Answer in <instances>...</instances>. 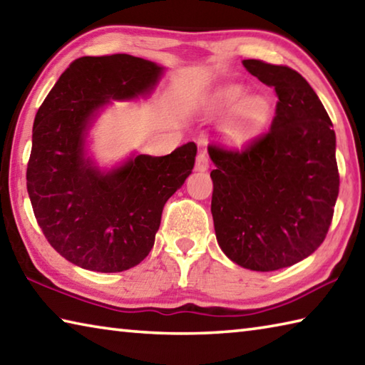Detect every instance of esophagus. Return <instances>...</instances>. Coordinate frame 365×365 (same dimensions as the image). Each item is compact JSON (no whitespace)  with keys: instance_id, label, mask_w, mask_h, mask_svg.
I'll return each mask as SVG.
<instances>
[{"instance_id":"obj_1","label":"esophagus","mask_w":365,"mask_h":365,"mask_svg":"<svg viewBox=\"0 0 365 365\" xmlns=\"http://www.w3.org/2000/svg\"><path fill=\"white\" fill-rule=\"evenodd\" d=\"M210 167V159H208V154H206L205 149H200L197 154V159H195V171H206Z\"/></svg>"}]
</instances>
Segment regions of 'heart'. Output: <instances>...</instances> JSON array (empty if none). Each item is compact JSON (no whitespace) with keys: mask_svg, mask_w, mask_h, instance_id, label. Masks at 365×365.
Instances as JSON below:
<instances>
[{"mask_svg":"<svg viewBox=\"0 0 365 365\" xmlns=\"http://www.w3.org/2000/svg\"><path fill=\"white\" fill-rule=\"evenodd\" d=\"M245 100V91L238 86H230L222 88L212 97L210 109L212 111H222V109H232L240 105L237 109L235 119L232 122V132L237 135H246L259 127L268 115V103L260 97H252Z\"/></svg>","mask_w":365,"mask_h":365,"instance_id":"b5f03b06","label":"heart"}]
</instances>
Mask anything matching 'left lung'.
Here are the masks:
<instances>
[{
  "label": "left lung",
  "mask_w": 365,
  "mask_h": 365,
  "mask_svg": "<svg viewBox=\"0 0 365 365\" xmlns=\"http://www.w3.org/2000/svg\"><path fill=\"white\" fill-rule=\"evenodd\" d=\"M273 87L272 127L243 149L210 144L211 212L217 243L256 272L291 267L324 242L339 197L331 118L305 78L289 66L243 60Z\"/></svg>",
  "instance_id": "left-lung-1"
}]
</instances>
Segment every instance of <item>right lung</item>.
Returning <instances> with one entry per match:
<instances>
[{"label":"right lung","mask_w":365,"mask_h":365,"mask_svg":"<svg viewBox=\"0 0 365 365\" xmlns=\"http://www.w3.org/2000/svg\"><path fill=\"white\" fill-rule=\"evenodd\" d=\"M160 74L154 61L127 53L81 57L34 118L26 168L34 217L53 250L86 270L138 265L153 250L165 203L194 168L192 141L163 157H132L111 171L86 157V133L98 109L149 93Z\"/></svg>","instance_id":"right-lung-1"}]
</instances>
